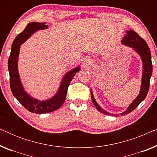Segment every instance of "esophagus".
Wrapping results in <instances>:
<instances>
[{
    "instance_id": "esophagus-1",
    "label": "esophagus",
    "mask_w": 157,
    "mask_h": 157,
    "mask_svg": "<svg viewBox=\"0 0 157 157\" xmlns=\"http://www.w3.org/2000/svg\"><path fill=\"white\" fill-rule=\"evenodd\" d=\"M90 65V63L89 61H85V63H84V66H89Z\"/></svg>"
}]
</instances>
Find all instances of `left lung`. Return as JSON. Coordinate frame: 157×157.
I'll return each instance as SVG.
<instances>
[{"label":"left lung","mask_w":157,"mask_h":157,"mask_svg":"<svg viewBox=\"0 0 157 157\" xmlns=\"http://www.w3.org/2000/svg\"><path fill=\"white\" fill-rule=\"evenodd\" d=\"M122 44L125 45L126 46L131 47L134 50L136 51L139 55L140 56L142 60L143 63V72H142V79H141V86L140 92H139V95L133 101V102L129 105L127 109L123 113H121V116H124L134 111L139 104L144 100V98L147 96L148 91L149 89V82L150 78H151L152 74V63H151V51L148 46L147 42L143 39L141 36H139L138 33L136 32L129 30V31H126V35L121 40ZM91 100L94 106L97 109L98 111H101L102 113L106 115H112V116H117V114H112L107 112L104 110L99 105L97 104L95 98L94 97L93 92L91 89Z\"/></svg>","instance_id":"1"}]
</instances>
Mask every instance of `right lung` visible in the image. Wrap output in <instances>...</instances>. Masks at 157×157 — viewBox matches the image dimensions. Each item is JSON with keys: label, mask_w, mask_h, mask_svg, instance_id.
Returning <instances> with one entry per match:
<instances>
[{"label": "right lung", "mask_w": 157, "mask_h": 157, "mask_svg": "<svg viewBox=\"0 0 157 157\" xmlns=\"http://www.w3.org/2000/svg\"><path fill=\"white\" fill-rule=\"evenodd\" d=\"M48 29L46 23L32 22L27 25L25 29L16 36L11 46L8 68L10 76V86L13 96L28 111L36 113H46L57 110L63 104L67 94L68 87L75 74L80 71V66H77L68 71L63 76L56 94L50 99L39 101L33 98L25 91L21 83L18 70V61L21 45L31 37L32 34L38 30Z\"/></svg>", "instance_id": "right-lung-1"}]
</instances>
